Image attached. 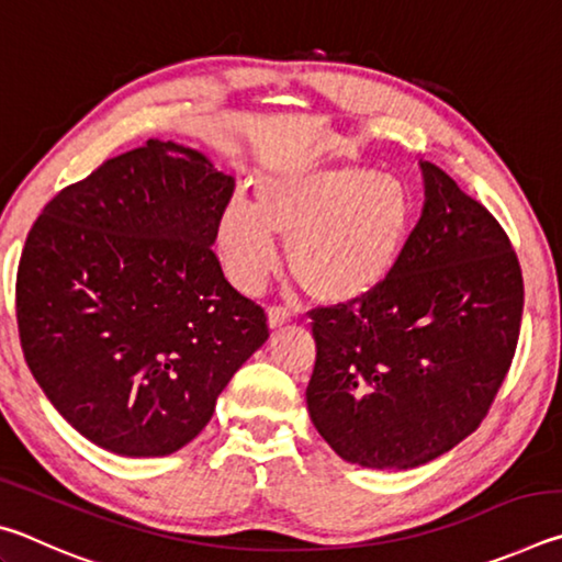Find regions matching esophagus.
<instances>
[{"mask_svg": "<svg viewBox=\"0 0 562 562\" xmlns=\"http://www.w3.org/2000/svg\"><path fill=\"white\" fill-rule=\"evenodd\" d=\"M290 317H292V310L284 307V304H270L268 307L270 327H282L284 322H290Z\"/></svg>", "mask_w": 562, "mask_h": 562, "instance_id": "esophagus-1", "label": "esophagus"}]
</instances>
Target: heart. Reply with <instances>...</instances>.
Returning <instances> with one entry per match:
<instances>
[{"label": "heart", "mask_w": 562, "mask_h": 562, "mask_svg": "<svg viewBox=\"0 0 562 562\" xmlns=\"http://www.w3.org/2000/svg\"><path fill=\"white\" fill-rule=\"evenodd\" d=\"M414 203L402 180L361 166L265 176L255 203L235 198L217 223V250L235 284L260 290L278 270L274 235L290 240V268L322 300L372 292L402 255Z\"/></svg>", "instance_id": "obj_1"}]
</instances>
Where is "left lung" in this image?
I'll use <instances>...</instances> for the list:
<instances>
[{
  "label": "left lung",
  "instance_id": "left-lung-1",
  "mask_svg": "<svg viewBox=\"0 0 562 562\" xmlns=\"http://www.w3.org/2000/svg\"><path fill=\"white\" fill-rule=\"evenodd\" d=\"M426 203L392 272L310 310L312 424L341 459L416 469L486 418L518 347L522 272L501 223L424 160Z\"/></svg>",
  "mask_w": 562,
  "mask_h": 562
}]
</instances>
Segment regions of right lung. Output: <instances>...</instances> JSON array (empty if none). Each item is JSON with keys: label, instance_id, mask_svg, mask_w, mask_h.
<instances>
[{"label": "right lung", "instance_id": "add662e5", "mask_svg": "<svg viewBox=\"0 0 562 562\" xmlns=\"http://www.w3.org/2000/svg\"><path fill=\"white\" fill-rule=\"evenodd\" d=\"M235 180L173 140L103 160L26 235L16 325L36 384L76 431L121 456L193 441L270 337L213 252Z\"/></svg>", "mask_w": 562, "mask_h": 562}]
</instances>
